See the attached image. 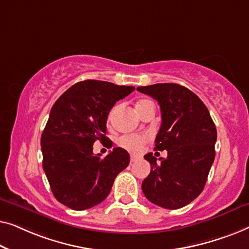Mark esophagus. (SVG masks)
Masks as SVG:
<instances>
[{
	"label": "esophagus",
	"mask_w": 249,
	"mask_h": 249,
	"mask_svg": "<svg viewBox=\"0 0 249 249\" xmlns=\"http://www.w3.org/2000/svg\"><path fill=\"white\" fill-rule=\"evenodd\" d=\"M140 160V157L139 156H135V155H132L131 156V163H134L136 161Z\"/></svg>",
	"instance_id": "1"
}]
</instances>
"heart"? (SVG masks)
I'll return each instance as SVG.
<instances>
[{
	"label": "heart",
	"instance_id": "1",
	"mask_svg": "<svg viewBox=\"0 0 249 249\" xmlns=\"http://www.w3.org/2000/svg\"><path fill=\"white\" fill-rule=\"evenodd\" d=\"M145 101L148 100H142L140 101L138 105H141L143 103H145ZM117 107H115L113 110L110 111L109 114V118H111L113 116L115 111H116ZM150 136L148 134H131V135H124L120 138L118 140V144H120L122 148L124 149H127L129 151H134V152H138L140 150L142 149V146L144 143H146L149 141Z\"/></svg>",
	"mask_w": 249,
	"mask_h": 249
}]
</instances>
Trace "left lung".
<instances>
[{"mask_svg":"<svg viewBox=\"0 0 249 249\" xmlns=\"http://www.w3.org/2000/svg\"><path fill=\"white\" fill-rule=\"evenodd\" d=\"M136 90L158 101L161 126L155 150H167V158L151 164L143 180L145 197L161 208L176 210L197 197L205 186L214 161L216 128L208 108L191 90L177 83H157Z\"/></svg>","mask_w":249,"mask_h":249,"instance_id":"left-lung-1","label":"left lung"}]
</instances>
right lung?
<instances>
[{
    "label": "right lung",
    "instance_id": "1",
    "mask_svg": "<svg viewBox=\"0 0 249 249\" xmlns=\"http://www.w3.org/2000/svg\"><path fill=\"white\" fill-rule=\"evenodd\" d=\"M135 88L98 80L75 83L56 100L41 134L43 168L55 198L76 211L107 197L115 178L129 163V155L114 148L106 157L93 155L96 141L106 136L107 117L116 101Z\"/></svg>",
    "mask_w": 249,
    "mask_h": 249
}]
</instances>
